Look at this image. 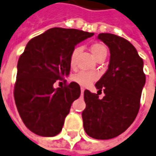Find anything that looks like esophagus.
<instances>
[{"mask_svg": "<svg viewBox=\"0 0 156 156\" xmlns=\"http://www.w3.org/2000/svg\"><path fill=\"white\" fill-rule=\"evenodd\" d=\"M84 91H85V88H84V87H81V93L83 94V93H84Z\"/></svg>", "mask_w": 156, "mask_h": 156, "instance_id": "esophagus-1", "label": "esophagus"}]
</instances>
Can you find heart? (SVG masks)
<instances>
[{
	"label": "heart",
	"instance_id": "heart-1",
	"mask_svg": "<svg viewBox=\"0 0 156 156\" xmlns=\"http://www.w3.org/2000/svg\"><path fill=\"white\" fill-rule=\"evenodd\" d=\"M90 51L92 52L93 56L98 61L102 58H106L108 51L106 46L101 43H95L93 44L90 46ZM78 49H74L69 57V65L71 68L75 67L76 65V60H77V55H78ZM97 78V75L94 73H90L87 71H79L78 73H75L71 76V80L82 87H87L89 86L92 82H94Z\"/></svg>",
	"mask_w": 156,
	"mask_h": 156
}]
</instances>
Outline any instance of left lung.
<instances>
[{
  "label": "left lung",
  "instance_id": "8db88e82",
  "mask_svg": "<svg viewBox=\"0 0 156 156\" xmlns=\"http://www.w3.org/2000/svg\"><path fill=\"white\" fill-rule=\"evenodd\" d=\"M97 38L110 49V63L95 84L97 94L85 90L82 119L89 136L110 139L123 133L136 119L146 75L142 58L128 40L109 33L99 34ZM102 91L105 96L99 99Z\"/></svg>",
  "mask_w": 156,
  "mask_h": 156
}]
</instances>
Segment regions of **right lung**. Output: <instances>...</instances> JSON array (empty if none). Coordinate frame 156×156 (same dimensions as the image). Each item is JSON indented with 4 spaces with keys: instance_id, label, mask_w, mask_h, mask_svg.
Returning <instances> with one entry per match:
<instances>
[{
    "instance_id": "obj_1",
    "label": "right lung",
    "mask_w": 156,
    "mask_h": 156,
    "mask_svg": "<svg viewBox=\"0 0 156 156\" xmlns=\"http://www.w3.org/2000/svg\"><path fill=\"white\" fill-rule=\"evenodd\" d=\"M94 36L73 28L53 27L32 38L18 62L14 99L26 127L42 136H54L63 127L72 103L80 95L79 85L66 84L69 57L78 43ZM63 80V87L53 84Z\"/></svg>"
}]
</instances>
